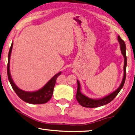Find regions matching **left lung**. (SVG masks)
Listing matches in <instances>:
<instances>
[{"label": "left lung", "mask_w": 135, "mask_h": 135, "mask_svg": "<svg viewBox=\"0 0 135 135\" xmlns=\"http://www.w3.org/2000/svg\"><path fill=\"white\" fill-rule=\"evenodd\" d=\"M118 41L120 43V49H121L122 53L123 54L124 57V66H123V70H124V75H123V78L122 80V81L121 83L118 88L111 93L108 96L104 97V98L102 99H90L88 98L87 96H84V94H83L80 91V84L78 80H77V83H78V88H77V92L76 94V98L77 101L78 102V103L80 104L81 105H82L83 107H90V108H93V107H98L100 106H102V105H105V104L109 103L114 99L115 98L117 95L118 94V93L120 92V91L121 90L122 88L124 85L125 81V78H126V67H127V56H126V46H125V43L124 42L123 39H121L119 36H118Z\"/></svg>", "instance_id": "left-lung-1"}]
</instances>
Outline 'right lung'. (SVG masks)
<instances>
[{"label":"right lung","mask_w":135,"mask_h":135,"mask_svg":"<svg viewBox=\"0 0 135 135\" xmlns=\"http://www.w3.org/2000/svg\"><path fill=\"white\" fill-rule=\"evenodd\" d=\"M12 47H13V42L12 43L11 47L9 50L8 55V64H7V75L10 83L11 84L12 88L16 94L18 95L21 99L23 101L27 102L29 104H45L51 99L53 94L54 88L56 82V80L59 75L61 74V72H59L57 74L55 75L47 84L42 88L34 92H27L20 89L16 86L14 83L13 80H12L11 75L10 73V55H11Z\"/></svg>","instance_id":"1"}]
</instances>
